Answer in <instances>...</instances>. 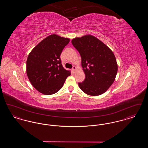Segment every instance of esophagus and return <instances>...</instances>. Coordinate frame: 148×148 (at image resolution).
<instances>
[{
  "instance_id": "1",
  "label": "esophagus",
  "mask_w": 148,
  "mask_h": 148,
  "mask_svg": "<svg viewBox=\"0 0 148 148\" xmlns=\"http://www.w3.org/2000/svg\"><path fill=\"white\" fill-rule=\"evenodd\" d=\"M76 69H77V67L75 66H73V67L72 68V71H76Z\"/></svg>"
}]
</instances>
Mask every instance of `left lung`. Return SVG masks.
<instances>
[{
	"label": "left lung",
	"instance_id": "obj_1",
	"mask_svg": "<svg viewBox=\"0 0 148 148\" xmlns=\"http://www.w3.org/2000/svg\"><path fill=\"white\" fill-rule=\"evenodd\" d=\"M71 43L79 51L85 80L78 85L85 94L101 95L113 84L118 71V64L113 51L104 42L92 35L72 39Z\"/></svg>",
	"mask_w": 148,
	"mask_h": 148
}]
</instances>
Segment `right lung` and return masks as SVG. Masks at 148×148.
<instances>
[{"mask_svg":"<svg viewBox=\"0 0 148 148\" xmlns=\"http://www.w3.org/2000/svg\"><path fill=\"white\" fill-rule=\"evenodd\" d=\"M69 38L51 34L36 45L29 53L27 74L32 85L44 95L58 92L71 74L62 64L60 54L69 42Z\"/></svg>","mask_w":148,"mask_h":148,"instance_id":"1","label":"right lung"}]
</instances>
